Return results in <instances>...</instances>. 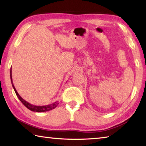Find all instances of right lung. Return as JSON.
<instances>
[{
	"mask_svg": "<svg viewBox=\"0 0 146 146\" xmlns=\"http://www.w3.org/2000/svg\"><path fill=\"white\" fill-rule=\"evenodd\" d=\"M11 72H12V71H11V68L10 78H11V81L12 86L13 87V89H14V90H15V93H16V94H17V96L18 98V99L20 100V102H22L23 104L28 108V109H29L31 111H33V112H47V111H50L52 109H54V108H55L58 105H59V102H58L57 101V102H54V103H52V104L44 105V106H36V105L31 104V103H29L27 102H26V101L25 100H23L22 98L20 96L19 94L18 93V92L17 91V90H16L14 85H13Z\"/></svg>",
	"mask_w": 146,
	"mask_h": 146,
	"instance_id": "right-lung-1",
	"label": "right lung"
}]
</instances>
